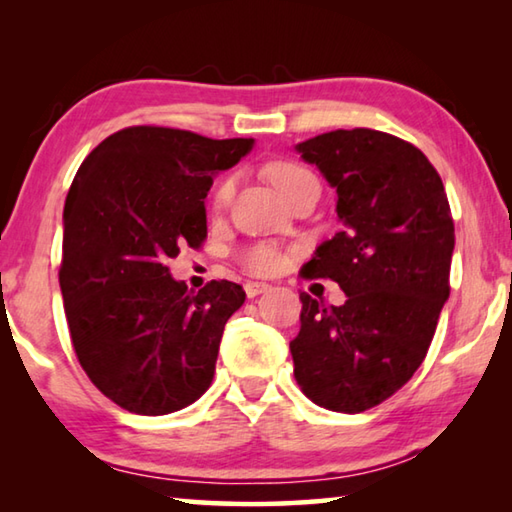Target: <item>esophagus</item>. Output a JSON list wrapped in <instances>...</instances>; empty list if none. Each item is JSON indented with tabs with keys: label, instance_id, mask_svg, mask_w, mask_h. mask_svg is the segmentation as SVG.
<instances>
[{
	"label": "esophagus",
	"instance_id": "obj_1",
	"mask_svg": "<svg viewBox=\"0 0 512 512\" xmlns=\"http://www.w3.org/2000/svg\"><path fill=\"white\" fill-rule=\"evenodd\" d=\"M244 289H246L248 298H257V296H262V293H266L271 287H268L266 282H246Z\"/></svg>",
	"mask_w": 512,
	"mask_h": 512
}]
</instances>
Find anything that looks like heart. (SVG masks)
Wrapping results in <instances>:
<instances>
[{
    "mask_svg": "<svg viewBox=\"0 0 512 512\" xmlns=\"http://www.w3.org/2000/svg\"><path fill=\"white\" fill-rule=\"evenodd\" d=\"M268 178H271L273 187L280 192L284 198L289 196V192L302 180L314 176L309 169L302 167L298 162H289V160H280V162H273L268 164ZM232 194H235V178H223L219 185H216L214 194H212V201L216 207H225L230 203ZM280 253L273 246H255L250 248L248 253L244 255V264L250 268L253 273H273L277 271V266H280Z\"/></svg>",
    "mask_w": 512,
    "mask_h": 512,
    "instance_id": "1",
    "label": "heart"
}]
</instances>
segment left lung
<instances>
[{
	"instance_id": "1",
	"label": "left lung",
	"mask_w": 512,
	"mask_h": 512,
	"mask_svg": "<svg viewBox=\"0 0 512 512\" xmlns=\"http://www.w3.org/2000/svg\"><path fill=\"white\" fill-rule=\"evenodd\" d=\"M336 189L343 230L316 248L307 277L339 282L325 307L300 293L293 375L311 402L361 413L413 377L449 298L454 221L438 171L400 137L352 128L296 144Z\"/></svg>"
}]
</instances>
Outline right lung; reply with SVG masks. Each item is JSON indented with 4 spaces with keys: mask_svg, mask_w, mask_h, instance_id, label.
<instances>
[{
    "mask_svg": "<svg viewBox=\"0 0 512 512\" xmlns=\"http://www.w3.org/2000/svg\"><path fill=\"white\" fill-rule=\"evenodd\" d=\"M253 144L131 126L76 171L63 212L60 291L79 363L121 409L173 413L212 384L223 327L246 293L228 280L194 293L167 264L185 244H203L214 176Z\"/></svg>",
    "mask_w": 512,
    "mask_h": 512,
    "instance_id": "1",
    "label": "right lung"
}]
</instances>
